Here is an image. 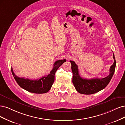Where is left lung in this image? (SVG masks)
Segmentation results:
<instances>
[{
  "label": "left lung",
  "instance_id": "1",
  "mask_svg": "<svg viewBox=\"0 0 125 125\" xmlns=\"http://www.w3.org/2000/svg\"><path fill=\"white\" fill-rule=\"evenodd\" d=\"M114 62L110 68V74L103 78H92L87 79L80 76L78 66L74 61H70L73 72V83L76 90L79 93L84 94H91L96 93L105 88L110 83L114 75L116 67V60L113 54Z\"/></svg>",
  "mask_w": 125,
  "mask_h": 125
}]
</instances>
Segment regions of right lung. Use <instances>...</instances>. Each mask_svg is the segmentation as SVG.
Instances as JSON below:
<instances>
[{"label": "right lung", "mask_w": 125, "mask_h": 125, "mask_svg": "<svg viewBox=\"0 0 125 125\" xmlns=\"http://www.w3.org/2000/svg\"><path fill=\"white\" fill-rule=\"evenodd\" d=\"M66 61L65 59L58 60L53 65V68L49 74L41 77L39 79L31 80L28 78H20L16 75L11 68V72L15 81L19 85L26 91L34 94H44L48 92L54 81V75L56 71L62 64Z\"/></svg>", "instance_id": "add662e5"}]
</instances>
